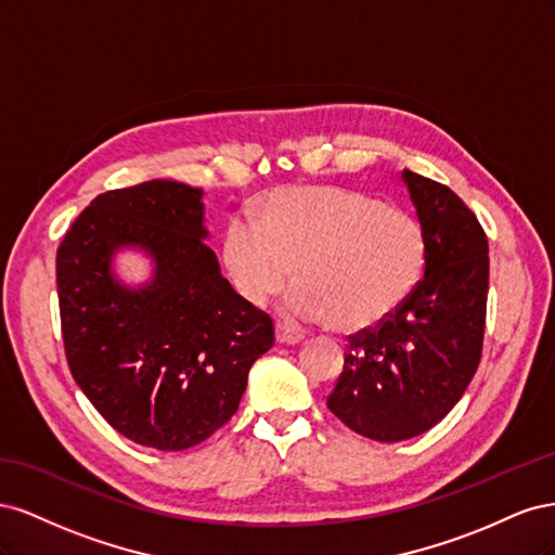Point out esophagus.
<instances>
[{
    "instance_id": "1",
    "label": "esophagus",
    "mask_w": 555,
    "mask_h": 555,
    "mask_svg": "<svg viewBox=\"0 0 555 555\" xmlns=\"http://www.w3.org/2000/svg\"><path fill=\"white\" fill-rule=\"evenodd\" d=\"M275 340L280 345H298L304 340V333L296 331L289 322H278L275 324Z\"/></svg>"
}]
</instances>
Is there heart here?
<instances>
[{
  "instance_id": "1",
  "label": "heart",
  "mask_w": 555,
  "mask_h": 555,
  "mask_svg": "<svg viewBox=\"0 0 555 555\" xmlns=\"http://www.w3.org/2000/svg\"><path fill=\"white\" fill-rule=\"evenodd\" d=\"M222 268L236 296L263 308L292 278L289 310L335 333L382 324L414 294L428 243L408 210L331 184L266 194L222 238Z\"/></svg>"
}]
</instances>
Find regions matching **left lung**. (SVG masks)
I'll return each mask as SVG.
<instances>
[{
  "mask_svg": "<svg viewBox=\"0 0 555 555\" xmlns=\"http://www.w3.org/2000/svg\"><path fill=\"white\" fill-rule=\"evenodd\" d=\"M428 243L426 271L391 317L349 335L345 367L326 398L354 433L400 442L453 410L475 377L489 296V241L447 184L402 171Z\"/></svg>",
  "mask_w": 555,
  "mask_h": 555,
  "instance_id": "8db88e82",
  "label": "left lung"
}]
</instances>
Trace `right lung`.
<instances>
[{
    "mask_svg": "<svg viewBox=\"0 0 555 555\" xmlns=\"http://www.w3.org/2000/svg\"><path fill=\"white\" fill-rule=\"evenodd\" d=\"M201 190L150 180L99 194L57 247L64 354L96 412L131 442L182 451L236 414L249 367L275 343L204 243ZM139 244L156 275L129 291L109 273Z\"/></svg>",
    "mask_w": 555,
    "mask_h": 555,
    "instance_id": "1",
    "label": "right lung"
}]
</instances>
